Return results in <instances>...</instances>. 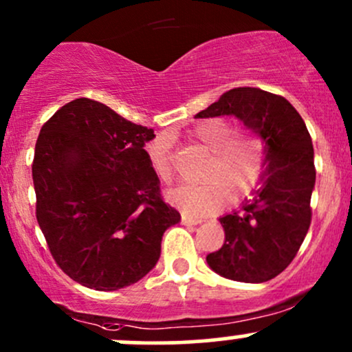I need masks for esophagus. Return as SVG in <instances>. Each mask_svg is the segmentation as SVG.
<instances>
[{
	"label": "esophagus",
	"mask_w": 352,
	"mask_h": 352,
	"mask_svg": "<svg viewBox=\"0 0 352 352\" xmlns=\"http://www.w3.org/2000/svg\"><path fill=\"white\" fill-rule=\"evenodd\" d=\"M202 220L200 219H195V217H190V215L187 214H182V223H185V226H197V223H200Z\"/></svg>",
	"instance_id": "esophagus-1"
}]
</instances>
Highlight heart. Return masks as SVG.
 <instances>
[{
  "instance_id": "heart-1",
  "label": "heart",
  "mask_w": 352,
  "mask_h": 352,
  "mask_svg": "<svg viewBox=\"0 0 352 352\" xmlns=\"http://www.w3.org/2000/svg\"><path fill=\"white\" fill-rule=\"evenodd\" d=\"M192 137L210 152L200 185H180L168 192V200L192 215H204L226 204L245 199L264 177L267 167L265 144L247 130H234L226 118H208L195 125ZM168 135H157L145 145L153 173L162 182L173 175Z\"/></svg>"
}]
</instances>
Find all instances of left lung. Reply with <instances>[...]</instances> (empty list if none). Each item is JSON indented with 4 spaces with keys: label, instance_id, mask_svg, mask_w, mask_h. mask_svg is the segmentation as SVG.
Wrapping results in <instances>:
<instances>
[{
    "label": "left lung",
    "instance_id": "1",
    "mask_svg": "<svg viewBox=\"0 0 352 352\" xmlns=\"http://www.w3.org/2000/svg\"><path fill=\"white\" fill-rule=\"evenodd\" d=\"M234 115L265 142L267 167L241 212L220 217L223 245L207 264L227 279L265 283L296 257L311 226L314 148L302 117L284 96L261 88L226 91L197 118Z\"/></svg>",
    "mask_w": 352,
    "mask_h": 352
}]
</instances>
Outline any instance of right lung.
<instances>
[{
    "mask_svg": "<svg viewBox=\"0 0 352 352\" xmlns=\"http://www.w3.org/2000/svg\"><path fill=\"white\" fill-rule=\"evenodd\" d=\"M153 137L90 98L67 103L41 126L32 165L36 220L58 267L85 287L138 283L180 220L146 158Z\"/></svg>",
    "mask_w": 352,
    "mask_h": 352,
    "instance_id": "add662e5",
    "label": "right lung"
}]
</instances>
